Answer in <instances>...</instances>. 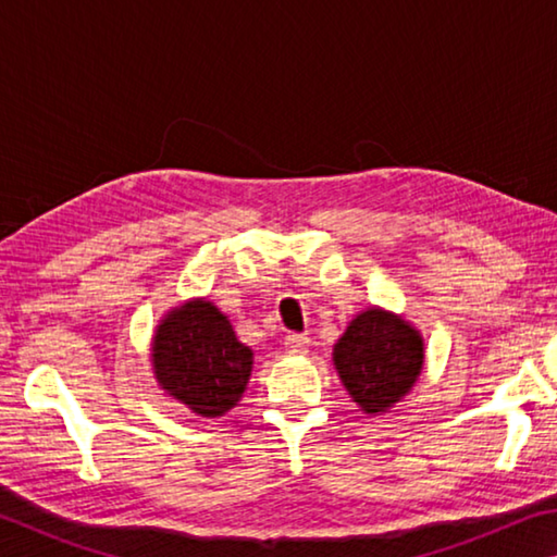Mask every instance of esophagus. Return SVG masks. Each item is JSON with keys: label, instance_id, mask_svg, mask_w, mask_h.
Instances as JSON below:
<instances>
[{"label": "esophagus", "instance_id": "34e87169", "mask_svg": "<svg viewBox=\"0 0 557 557\" xmlns=\"http://www.w3.org/2000/svg\"><path fill=\"white\" fill-rule=\"evenodd\" d=\"M285 348H287V354H307L309 351V336H305V334H289L287 338H285Z\"/></svg>", "mask_w": 557, "mask_h": 557}]
</instances>
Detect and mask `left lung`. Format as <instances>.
I'll return each mask as SVG.
<instances>
[{"label": "left lung", "mask_w": 557, "mask_h": 557, "mask_svg": "<svg viewBox=\"0 0 557 557\" xmlns=\"http://www.w3.org/2000/svg\"><path fill=\"white\" fill-rule=\"evenodd\" d=\"M348 395L366 412H383L412 388L422 371V338L383 309L358 314L334 346Z\"/></svg>", "instance_id": "1"}]
</instances>
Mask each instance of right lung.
I'll use <instances>...</instances> for the list:
<instances>
[{
    "label": "right lung",
    "mask_w": 557,
    "mask_h": 557,
    "mask_svg": "<svg viewBox=\"0 0 557 557\" xmlns=\"http://www.w3.org/2000/svg\"><path fill=\"white\" fill-rule=\"evenodd\" d=\"M152 351L159 385L203 418L231 410L252 369V351L211 301L174 309L159 324Z\"/></svg>",
    "instance_id": "obj_1"
}]
</instances>
